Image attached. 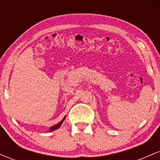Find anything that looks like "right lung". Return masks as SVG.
Instances as JSON below:
<instances>
[{"label": "right lung", "instance_id": "add662e5", "mask_svg": "<svg viewBox=\"0 0 160 160\" xmlns=\"http://www.w3.org/2000/svg\"><path fill=\"white\" fill-rule=\"evenodd\" d=\"M65 117H64L63 120H62L61 121V122H58V124H56V126H52V127H51L50 128H49V132H52V131H53V130L57 129V128H59L60 126H61V125L62 124V122H63V121L65 120Z\"/></svg>", "mask_w": 160, "mask_h": 160}]
</instances>
